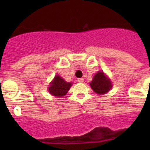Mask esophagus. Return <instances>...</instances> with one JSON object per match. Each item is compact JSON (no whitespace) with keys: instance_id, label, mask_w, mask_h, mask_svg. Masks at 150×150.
<instances>
[{"instance_id":"obj_1","label":"esophagus","mask_w":150,"mask_h":150,"mask_svg":"<svg viewBox=\"0 0 150 150\" xmlns=\"http://www.w3.org/2000/svg\"><path fill=\"white\" fill-rule=\"evenodd\" d=\"M78 82H79V83H83V82H84V79H83V78H79V79H78Z\"/></svg>"}]
</instances>
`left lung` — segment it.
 Wrapping results in <instances>:
<instances>
[{"label": "left lung", "instance_id": "left-lung-1", "mask_svg": "<svg viewBox=\"0 0 150 150\" xmlns=\"http://www.w3.org/2000/svg\"><path fill=\"white\" fill-rule=\"evenodd\" d=\"M90 86L95 93L104 95L110 91L112 86L110 79L106 76L104 73L103 71H98L90 83Z\"/></svg>", "mask_w": 150, "mask_h": 150}]
</instances>
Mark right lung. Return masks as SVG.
I'll return each instance as SVG.
<instances>
[{
  "label": "right lung",
  "instance_id": "1",
  "mask_svg": "<svg viewBox=\"0 0 150 150\" xmlns=\"http://www.w3.org/2000/svg\"><path fill=\"white\" fill-rule=\"evenodd\" d=\"M71 86L72 83H67L59 75H56L53 80L50 83L48 91L53 96L62 97L67 93Z\"/></svg>",
  "mask_w": 150,
  "mask_h": 150
}]
</instances>
